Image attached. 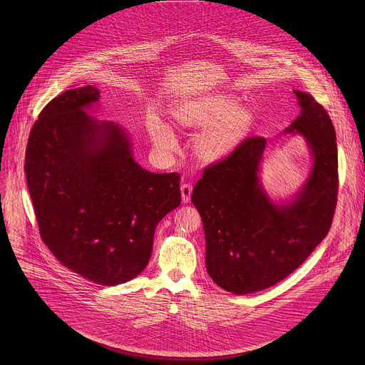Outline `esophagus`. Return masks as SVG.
Masks as SVG:
<instances>
[{
    "instance_id": "esophagus-1",
    "label": "esophagus",
    "mask_w": 365,
    "mask_h": 365,
    "mask_svg": "<svg viewBox=\"0 0 365 365\" xmlns=\"http://www.w3.org/2000/svg\"><path fill=\"white\" fill-rule=\"evenodd\" d=\"M191 194H192V185L191 184H182L181 185V197H182V202L184 204L190 202Z\"/></svg>"
}]
</instances>
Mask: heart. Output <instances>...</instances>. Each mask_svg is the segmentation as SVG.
<instances>
[{
  "label": "heart",
  "mask_w": 365,
  "mask_h": 365,
  "mask_svg": "<svg viewBox=\"0 0 365 365\" xmlns=\"http://www.w3.org/2000/svg\"><path fill=\"white\" fill-rule=\"evenodd\" d=\"M174 119L184 128H204L195 142V150L205 160L227 156L250 130L253 115L230 94H209L184 101L173 112ZM149 135L160 152H174L178 148L173 129L160 118H149Z\"/></svg>",
  "instance_id": "obj_1"
}]
</instances>
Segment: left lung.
Here are the masks:
<instances>
[{"label":"left lung","instance_id":"8db88e82","mask_svg":"<svg viewBox=\"0 0 365 365\" xmlns=\"http://www.w3.org/2000/svg\"><path fill=\"white\" fill-rule=\"evenodd\" d=\"M301 115L284 133L301 135L312 170L291 201H271L260 180L265 138H246L204 170L192 191L207 242V269L223 289L247 295L282 281L326 237L337 202L334 126L311 94L294 91Z\"/></svg>","mask_w":365,"mask_h":365}]
</instances>
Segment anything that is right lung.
<instances>
[{
	"label": "right lung",
	"mask_w": 365,
	"mask_h": 365,
	"mask_svg": "<svg viewBox=\"0 0 365 365\" xmlns=\"http://www.w3.org/2000/svg\"><path fill=\"white\" fill-rule=\"evenodd\" d=\"M98 100L100 90L86 86L43 108L28 139L25 174L54 257L113 287L146 268L157 223L181 204V178L142 168L128 133L88 115Z\"/></svg>",
	"instance_id": "1"
}]
</instances>
